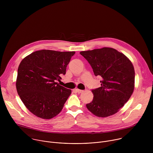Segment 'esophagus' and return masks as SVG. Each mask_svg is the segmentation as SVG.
Returning a JSON list of instances; mask_svg holds the SVG:
<instances>
[{
	"mask_svg": "<svg viewBox=\"0 0 153 153\" xmlns=\"http://www.w3.org/2000/svg\"><path fill=\"white\" fill-rule=\"evenodd\" d=\"M78 93H82V92H83V90H79V89H76L75 90Z\"/></svg>",
	"mask_w": 153,
	"mask_h": 153,
	"instance_id": "obj_1",
	"label": "esophagus"
}]
</instances>
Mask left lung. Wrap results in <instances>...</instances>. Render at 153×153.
Listing matches in <instances>:
<instances>
[{
    "label": "left lung",
    "mask_w": 153,
    "mask_h": 153,
    "mask_svg": "<svg viewBox=\"0 0 153 153\" xmlns=\"http://www.w3.org/2000/svg\"><path fill=\"white\" fill-rule=\"evenodd\" d=\"M96 76H100L101 86L93 90V100L86 108L94 115L106 117L117 113L131 96L135 71L131 60L123 53L109 47L81 51Z\"/></svg>",
    "instance_id": "8db88e82"
}]
</instances>
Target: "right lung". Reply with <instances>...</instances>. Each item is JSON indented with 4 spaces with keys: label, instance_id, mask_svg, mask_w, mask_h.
<instances>
[{
    "label": "right lung",
    "instance_id": "add662e5",
    "mask_svg": "<svg viewBox=\"0 0 153 153\" xmlns=\"http://www.w3.org/2000/svg\"><path fill=\"white\" fill-rule=\"evenodd\" d=\"M74 51L42 50L26 56L18 67L17 93L26 108L36 116L50 119L60 113L71 90L60 85Z\"/></svg>",
    "mask_w": 153,
    "mask_h": 153
}]
</instances>
